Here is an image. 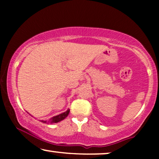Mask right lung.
I'll return each instance as SVG.
<instances>
[{
  "instance_id": "obj_1",
  "label": "right lung",
  "mask_w": 159,
  "mask_h": 159,
  "mask_svg": "<svg viewBox=\"0 0 159 159\" xmlns=\"http://www.w3.org/2000/svg\"><path fill=\"white\" fill-rule=\"evenodd\" d=\"M69 113V109L67 110L66 112L62 113V114L58 115V116L52 117V118L50 119L48 122L50 124H53V123H57V122H58V121H61V120H63V119H64L65 118H66L67 116H68ZM41 121H42L43 123H47V121L42 120Z\"/></svg>"
}]
</instances>
